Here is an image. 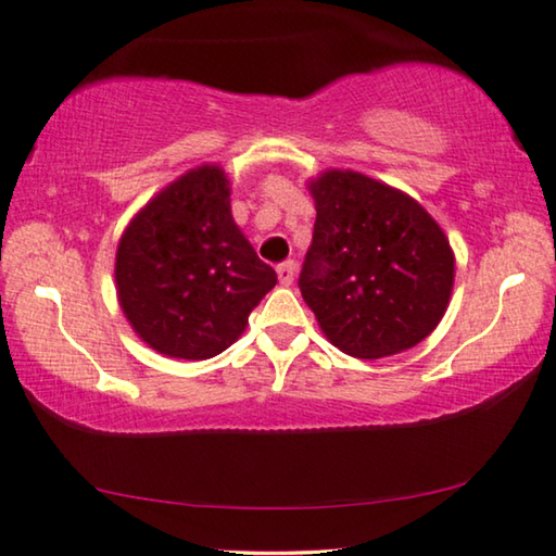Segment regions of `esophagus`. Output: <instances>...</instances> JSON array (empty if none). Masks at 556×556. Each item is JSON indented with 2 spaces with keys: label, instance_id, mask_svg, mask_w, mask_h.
I'll return each instance as SVG.
<instances>
[{
  "label": "esophagus",
  "instance_id": "34e87169",
  "mask_svg": "<svg viewBox=\"0 0 556 556\" xmlns=\"http://www.w3.org/2000/svg\"><path fill=\"white\" fill-rule=\"evenodd\" d=\"M276 273H278L280 286H293V280H295V263L293 261L280 263V266L276 268Z\"/></svg>",
  "mask_w": 556,
  "mask_h": 556
}]
</instances>
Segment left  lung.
<instances>
[{"label": "left lung", "mask_w": 556, "mask_h": 556, "mask_svg": "<svg viewBox=\"0 0 556 556\" xmlns=\"http://www.w3.org/2000/svg\"><path fill=\"white\" fill-rule=\"evenodd\" d=\"M311 249L298 278L332 345L363 361L415 348L440 326L455 286V253L413 195L350 168L307 181Z\"/></svg>", "instance_id": "obj_1"}]
</instances>
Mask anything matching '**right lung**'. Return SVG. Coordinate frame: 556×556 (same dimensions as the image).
Returning a JSON list of instances; mask_svg holds the SVG:
<instances>
[{"label": "right lung", "instance_id": "obj_1", "mask_svg": "<svg viewBox=\"0 0 556 556\" xmlns=\"http://www.w3.org/2000/svg\"><path fill=\"white\" fill-rule=\"evenodd\" d=\"M114 278L136 336L176 361L224 353L278 283L236 226L218 164L186 170L136 213L118 238Z\"/></svg>", "mask_w": 556, "mask_h": 556}]
</instances>
